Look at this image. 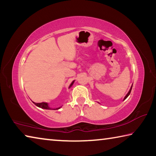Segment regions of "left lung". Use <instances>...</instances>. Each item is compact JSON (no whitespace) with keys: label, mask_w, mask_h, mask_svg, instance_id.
Masks as SVG:
<instances>
[{"label":"left lung","mask_w":156,"mask_h":156,"mask_svg":"<svg viewBox=\"0 0 156 156\" xmlns=\"http://www.w3.org/2000/svg\"><path fill=\"white\" fill-rule=\"evenodd\" d=\"M132 87H133V85H132L131 86V89H130V90H129V91L128 92V94H126V96L125 97V98H124V100H125L126 98H127L129 96V94H130V93H131V89H132Z\"/></svg>","instance_id":"1"}]
</instances>
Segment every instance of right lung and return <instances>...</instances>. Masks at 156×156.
<instances>
[{
	"label": "right lung",
	"mask_w": 156,
	"mask_h": 156,
	"mask_svg": "<svg viewBox=\"0 0 156 156\" xmlns=\"http://www.w3.org/2000/svg\"><path fill=\"white\" fill-rule=\"evenodd\" d=\"M73 83H74V81L72 82V83L71 84L70 87L72 85V84H73ZM34 105H36L37 107H41V108H42V109H51V108H50V107L48 106V104L46 103V102H41V103H36V102H34ZM60 109V107L58 108V109Z\"/></svg>",
	"instance_id": "1"
}]
</instances>
